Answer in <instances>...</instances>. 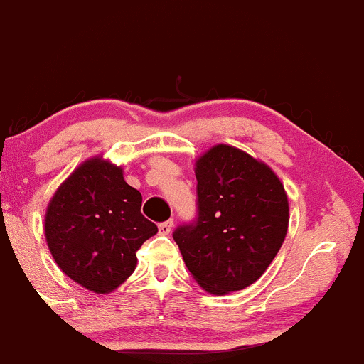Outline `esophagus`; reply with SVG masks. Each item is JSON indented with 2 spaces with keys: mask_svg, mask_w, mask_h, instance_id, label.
<instances>
[{
  "mask_svg": "<svg viewBox=\"0 0 364 364\" xmlns=\"http://www.w3.org/2000/svg\"><path fill=\"white\" fill-rule=\"evenodd\" d=\"M173 227H174L173 220H166V222H161V223L158 225L159 233H163V235H168V233L173 230Z\"/></svg>",
  "mask_w": 364,
  "mask_h": 364,
  "instance_id": "1",
  "label": "esophagus"
}]
</instances>
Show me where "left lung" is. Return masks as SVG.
I'll return each mask as SVG.
<instances>
[{"mask_svg": "<svg viewBox=\"0 0 364 364\" xmlns=\"http://www.w3.org/2000/svg\"><path fill=\"white\" fill-rule=\"evenodd\" d=\"M196 218L173 232L196 282L211 294L242 291L277 255L289 203L272 169L227 144L196 161Z\"/></svg>", "mask_w": 364, "mask_h": 364, "instance_id": "left-lung-1", "label": "left lung"}]
</instances>
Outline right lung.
Masks as SVG:
<instances>
[{
    "instance_id": "add662e5",
    "label": "right lung",
    "mask_w": 364,
    "mask_h": 364,
    "mask_svg": "<svg viewBox=\"0 0 364 364\" xmlns=\"http://www.w3.org/2000/svg\"><path fill=\"white\" fill-rule=\"evenodd\" d=\"M142 196L122 169L85 161L58 188L45 216V235L60 269L92 292L114 291L134 272L137 250L158 232L141 213Z\"/></svg>"
}]
</instances>
